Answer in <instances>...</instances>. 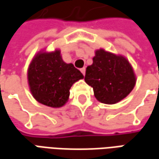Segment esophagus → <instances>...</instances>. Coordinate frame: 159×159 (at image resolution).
<instances>
[{"instance_id": "1", "label": "esophagus", "mask_w": 159, "mask_h": 159, "mask_svg": "<svg viewBox=\"0 0 159 159\" xmlns=\"http://www.w3.org/2000/svg\"><path fill=\"white\" fill-rule=\"evenodd\" d=\"M80 70H81V72L83 73V75H85V71H86V69H85L84 67H83V68H82V69Z\"/></svg>"}]
</instances>
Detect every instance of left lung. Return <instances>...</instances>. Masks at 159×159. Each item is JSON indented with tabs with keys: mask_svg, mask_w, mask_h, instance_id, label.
<instances>
[{
	"mask_svg": "<svg viewBox=\"0 0 159 159\" xmlns=\"http://www.w3.org/2000/svg\"><path fill=\"white\" fill-rule=\"evenodd\" d=\"M84 80L93 88L97 100L108 105L123 100L136 83L133 67L129 60L103 48L95 51L93 64L87 67Z\"/></svg>",
	"mask_w": 159,
	"mask_h": 159,
	"instance_id": "8db88e82",
	"label": "left lung"
}]
</instances>
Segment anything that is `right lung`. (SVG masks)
I'll use <instances>...</instances> for the list:
<instances>
[{"label": "right lung", "mask_w": 159, "mask_h": 159, "mask_svg": "<svg viewBox=\"0 0 159 159\" xmlns=\"http://www.w3.org/2000/svg\"><path fill=\"white\" fill-rule=\"evenodd\" d=\"M32 96L47 107H63L68 101L70 89L83 75L72 64L62 59L60 50L37 52L30 64L27 72Z\"/></svg>", "instance_id": "obj_1"}]
</instances>
